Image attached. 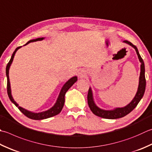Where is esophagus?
<instances>
[{
    "mask_svg": "<svg viewBox=\"0 0 152 152\" xmlns=\"http://www.w3.org/2000/svg\"><path fill=\"white\" fill-rule=\"evenodd\" d=\"M79 77L80 78H84L86 77V72L85 70H81V72H80L79 73Z\"/></svg>",
    "mask_w": 152,
    "mask_h": 152,
    "instance_id": "34e87169",
    "label": "esophagus"
}]
</instances>
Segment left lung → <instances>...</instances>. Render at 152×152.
<instances>
[{
  "label": "left lung",
  "instance_id": "8db88e82",
  "mask_svg": "<svg viewBox=\"0 0 152 152\" xmlns=\"http://www.w3.org/2000/svg\"><path fill=\"white\" fill-rule=\"evenodd\" d=\"M123 42L126 43L127 44L131 45L132 47L135 49L136 53H137L139 61L141 62V66H140V79H139V86L138 88V91L136 93L135 97H134L133 100L130 102L129 105H126L124 107L122 108H117L114 110H112V111H105V110L101 109L99 107L96 105L94 100H93V96H92V92L91 88L89 89L88 90V103L89 105V107L91 109V111L94 115H96L98 117H100L102 118H108V119H116V118H121L123 117L124 116H126L129 113H130L132 110L134 109L143 97L145 90V84H146V82H145V66H144V63L143 59L142 58L141 56L140 55L138 50L135 45L130 43V41L127 40H124Z\"/></svg>",
  "mask_w": 152,
  "mask_h": 152
}]
</instances>
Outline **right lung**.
<instances>
[{
	"instance_id": "1",
	"label": "right lung",
	"mask_w": 152,
	"mask_h": 152,
	"mask_svg": "<svg viewBox=\"0 0 152 152\" xmlns=\"http://www.w3.org/2000/svg\"><path fill=\"white\" fill-rule=\"evenodd\" d=\"M43 37H39V38H37V39H32L29 41L28 43H27L26 45L28 44L31 42H34V41H41V40H43ZM21 47H17V48L15 49V50L13 53L12 55L11 56V58L10 61L8 62V63L7 64V68H6V74H7V93L8 95V97L10 98V99L12 102L15 105H16L20 111L22 113L26 115L27 117H28L29 118H31V119H34V120H41V119H45V118H49V117H52L53 116H55L56 115H58V113H60L61 111H62V108H63V106H64V96H65V94L66 93V91L69 90V88L72 86L74 83H75L77 81V77L76 76H74L72 77V78H70L69 80L67 82H66V84H65L63 87H62V90L60 92V94H59L57 100H56V102L55 104V105L52 108H50V109L47 110L46 111H44V112H41V113H32L30 111H27V110L23 109L21 107L18 106V105L16 103V102H15L12 96L11 95V89H10V81H9V68H10V65L12 64V62L13 61V58L14 57V55H15V53L18 50V49H19Z\"/></svg>"
}]
</instances>
